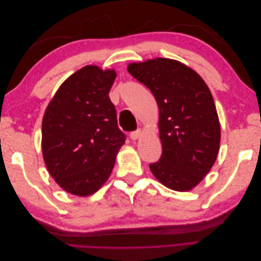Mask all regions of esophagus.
Here are the masks:
<instances>
[{"label": "esophagus", "instance_id": "esophagus-1", "mask_svg": "<svg viewBox=\"0 0 261 261\" xmlns=\"http://www.w3.org/2000/svg\"><path fill=\"white\" fill-rule=\"evenodd\" d=\"M129 136H130V138H132L133 140L138 139V138L141 136V129H137V130H135V132H132Z\"/></svg>", "mask_w": 261, "mask_h": 261}]
</instances>
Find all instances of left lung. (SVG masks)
Masks as SVG:
<instances>
[{"instance_id":"8db88e82","label":"left lung","mask_w":261,"mask_h":261,"mask_svg":"<svg viewBox=\"0 0 261 261\" xmlns=\"http://www.w3.org/2000/svg\"><path fill=\"white\" fill-rule=\"evenodd\" d=\"M127 70L152 92L159 107L162 154L150 170L168 188L191 191L208 174L220 147V122L208 86L175 60L132 63Z\"/></svg>"}]
</instances>
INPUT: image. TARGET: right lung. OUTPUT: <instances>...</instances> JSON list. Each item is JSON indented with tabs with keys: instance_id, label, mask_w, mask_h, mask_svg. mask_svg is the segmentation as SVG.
Returning a JSON list of instances; mask_svg holds the SVG:
<instances>
[{
	"instance_id": "1",
	"label": "right lung",
	"mask_w": 261,
	"mask_h": 261,
	"mask_svg": "<svg viewBox=\"0 0 261 261\" xmlns=\"http://www.w3.org/2000/svg\"><path fill=\"white\" fill-rule=\"evenodd\" d=\"M115 70L87 65L61 85L42 120V154L51 176L69 194L89 196L108 180L125 144L109 98Z\"/></svg>"
}]
</instances>
